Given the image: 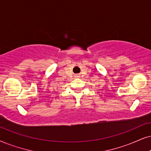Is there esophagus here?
<instances>
[{
    "instance_id": "esophagus-1",
    "label": "esophagus",
    "mask_w": 151,
    "mask_h": 151,
    "mask_svg": "<svg viewBox=\"0 0 151 151\" xmlns=\"http://www.w3.org/2000/svg\"><path fill=\"white\" fill-rule=\"evenodd\" d=\"M74 77H75V78H79V77H80V75H79V74H76V75L74 76Z\"/></svg>"
}]
</instances>
